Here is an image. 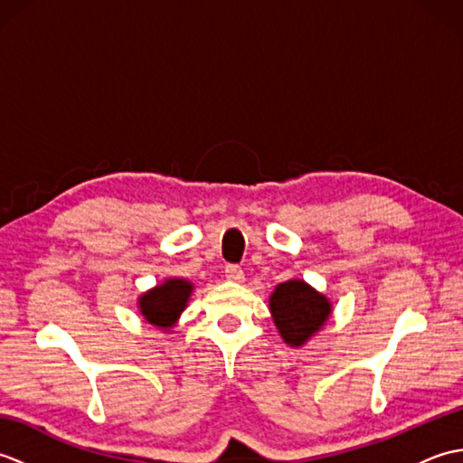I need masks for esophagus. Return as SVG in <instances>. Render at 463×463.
Instances as JSON below:
<instances>
[{
	"label": "esophagus",
	"mask_w": 463,
	"mask_h": 463,
	"mask_svg": "<svg viewBox=\"0 0 463 463\" xmlns=\"http://www.w3.org/2000/svg\"><path fill=\"white\" fill-rule=\"evenodd\" d=\"M224 277L229 279L231 282H242L244 280V272L239 267V264H229V267L224 269Z\"/></svg>",
	"instance_id": "esophagus-1"
}]
</instances>
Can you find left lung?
I'll return each mask as SVG.
<instances>
[{
	"mask_svg": "<svg viewBox=\"0 0 463 463\" xmlns=\"http://www.w3.org/2000/svg\"><path fill=\"white\" fill-rule=\"evenodd\" d=\"M270 310L284 342L300 346L326 322L330 302L307 282L288 280L272 292Z\"/></svg>",
	"mask_w": 463,
	"mask_h": 463,
	"instance_id": "obj_1",
	"label": "left lung"
}]
</instances>
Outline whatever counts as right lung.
Listing matches in <instances>:
<instances>
[{
	"mask_svg": "<svg viewBox=\"0 0 463 463\" xmlns=\"http://www.w3.org/2000/svg\"><path fill=\"white\" fill-rule=\"evenodd\" d=\"M191 292V282L179 279L166 280L161 287H156L141 297L139 307L143 317L155 324V326L169 328L186 307Z\"/></svg>",
	"mask_w": 463,
	"mask_h": 463,
	"instance_id": "right-lung-1",
	"label": "right lung"
}]
</instances>
